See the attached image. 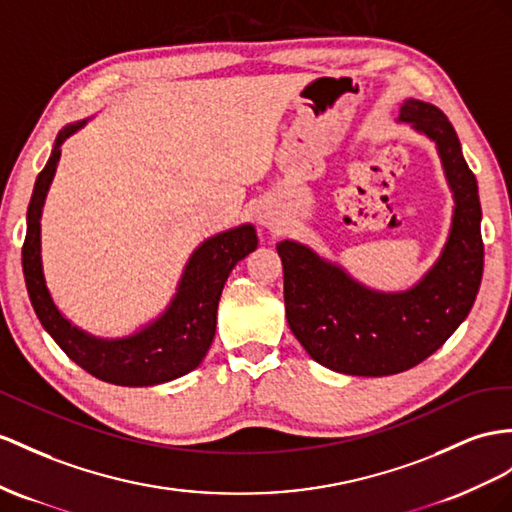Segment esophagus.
<instances>
[{"mask_svg":"<svg viewBox=\"0 0 512 512\" xmlns=\"http://www.w3.org/2000/svg\"><path fill=\"white\" fill-rule=\"evenodd\" d=\"M257 220H259V225H270V220L266 216H259Z\"/></svg>","mask_w":512,"mask_h":512,"instance_id":"1","label":"esophagus"}]
</instances>
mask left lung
Listing matches in <instances>:
<instances>
[{
	"label": "left lung",
	"instance_id": "8db88e82",
	"mask_svg": "<svg viewBox=\"0 0 512 512\" xmlns=\"http://www.w3.org/2000/svg\"><path fill=\"white\" fill-rule=\"evenodd\" d=\"M400 121L437 142L454 192V218L439 261L413 290L381 294L352 281L307 246L285 240V316L292 333L324 368L352 376H389L415 368L441 348L474 307L482 281L478 181L456 131L439 108L409 99Z\"/></svg>",
	"mask_w": 512,
	"mask_h": 512
}]
</instances>
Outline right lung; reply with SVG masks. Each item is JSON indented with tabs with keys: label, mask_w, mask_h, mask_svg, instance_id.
Returning <instances> with one entry per match:
<instances>
[{
	"label": "right lung",
	"mask_w": 512,
	"mask_h": 512,
	"mask_svg": "<svg viewBox=\"0 0 512 512\" xmlns=\"http://www.w3.org/2000/svg\"><path fill=\"white\" fill-rule=\"evenodd\" d=\"M84 123L64 127L45 168L38 173L28 207V231L21 248L25 287L38 320L54 342L88 374L123 387H147L173 381L203 361L216 333L222 287L233 266L257 248V233L242 225L209 238L196 248L173 303L147 329L125 339H97L73 326L51 300L41 264V212L60 160V147Z\"/></svg>",
	"instance_id": "obj_1"
}]
</instances>
